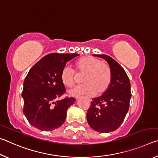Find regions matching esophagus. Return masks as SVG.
<instances>
[{
	"label": "esophagus",
	"instance_id": "1",
	"mask_svg": "<svg viewBox=\"0 0 158 158\" xmlns=\"http://www.w3.org/2000/svg\"><path fill=\"white\" fill-rule=\"evenodd\" d=\"M77 99H78V98H76V100H77Z\"/></svg>",
	"mask_w": 158,
	"mask_h": 158
}]
</instances>
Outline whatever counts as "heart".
<instances>
[{"instance_id":"heart-1","label":"heart","mask_w":158,"mask_h":158,"mask_svg":"<svg viewBox=\"0 0 158 158\" xmlns=\"http://www.w3.org/2000/svg\"><path fill=\"white\" fill-rule=\"evenodd\" d=\"M77 73L84 74L81 82L83 84L74 87L69 91L73 97L81 95H102L110 86L111 82V72L106 63L95 57L84 56L74 63ZM60 79L68 88H71L75 84L74 72L68 66H65L60 73Z\"/></svg>"}]
</instances>
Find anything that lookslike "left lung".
I'll use <instances>...</instances> for the list:
<instances>
[{"instance_id": "1", "label": "left lung", "mask_w": 158, "mask_h": 158, "mask_svg": "<svg viewBox=\"0 0 158 158\" xmlns=\"http://www.w3.org/2000/svg\"><path fill=\"white\" fill-rule=\"evenodd\" d=\"M106 60L111 72V82L100 97L93 98L86 118L97 132L108 133L117 130L128 111L131 98L130 82L124 69L107 55H94Z\"/></svg>"}]
</instances>
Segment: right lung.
Masks as SVG:
<instances>
[{"mask_svg":"<svg viewBox=\"0 0 158 158\" xmlns=\"http://www.w3.org/2000/svg\"><path fill=\"white\" fill-rule=\"evenodd\" d=\"M78 53H50L32 67L23 82V112L32 126L42 131L57 129L65 122L67 110L75 98L56 100L66 92L60 73Z\"/></svg>","mask_w":158,"mask_h":158,"instance_id":"1","label":"right lung"}]
</instances>
